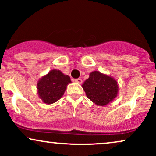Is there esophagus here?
Returning a JSON list of instances; mask_svg holds the SVG:
<instances>
[{
	"label": "esophagus",
	"mask_w": 156,
	"mask_h": 156,
	"mask_svg": "<svg viewBox=\"0 0 156 156\" xmlns=\"http://www.w3.org/2000/svg\"><path fill=\"white\" fill-rule=\"evenodd\" d=\"M75 81H76V83H79V84H81L82 82H83V80H82L81 78H78V79L75 80Z\"/></svg>",
	"instance_id": "34e87169"
}]
</instances>
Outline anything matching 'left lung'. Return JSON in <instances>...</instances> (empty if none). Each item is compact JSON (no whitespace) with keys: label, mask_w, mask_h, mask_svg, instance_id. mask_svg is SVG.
Wrapping results in <instances>:
<instances>
[{"label":"left lung","mask_w":156,"mask_h":156,"mask_svg":"<svg viewBox=\"0 0 156 156\" xmlns=\"http://www.w3.org/2000/svg\"><path fill=\"white\" fill-rule=\"evenodd\" d=\"M86 95L94 104L105 106L117 97L119 86L114 78L99 71L90 73L82 84Z\"/></svg>","instance_id":"8db88e82"}]
</instances>
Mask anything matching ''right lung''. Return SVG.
Returning <instances> with one entry per match:
<instances>
[{"label":"right lung","mask_w":156,"mask_h":156,"mask_svg":"<svg viewBox=\"0 0 156 156\" xmlns=\"http://www.w3.org/2000/svg\"><path fill=\"white\" fill-rule=\"evenodd\" d=\"M70 78L58 69H52L37 81L38 95L46 104H52L63 96Z\"/></svg>","instance_id":"1"}]
</instances>
